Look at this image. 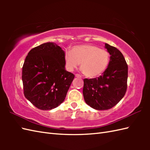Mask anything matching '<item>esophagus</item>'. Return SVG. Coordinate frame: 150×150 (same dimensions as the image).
Returning <instances> with one entry per match:
<instances>
[{
    "mask_svg": "<svg viewBox=\"0 0 150 150\" xmlns=\"http://www.w3.org/2000/svg\"><path fill=\"white\" fill-rule=\"evenodd\" d=\"M75 77L78 78H81V76L79 74H75Z\"/></svg>",
    "mask_w": 150,
    "mask_h": 150,
    "instance_id": "obj_1",
    "label": "esophagus"
}]
</instances>
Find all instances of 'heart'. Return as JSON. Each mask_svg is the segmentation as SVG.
Instances as JSON below:
<instances>
[{"label":"heart","mask_w":150,"mask_h":150,"mask_svg":"<svg viewBox=\"0 0 150 150\" xmlns=\"http://www.w3.org/2000/svg\"><path fill=\"white\" fill-rule=\"evenodd\" d=\"M67 70L72 71L81 64V69L89 78L100 75L108 68L110 62V54L106 50L100 49L91 44H82L74 46L71 52L64 54Z\"/></svg>","instance_id":"1"}]
</instances>
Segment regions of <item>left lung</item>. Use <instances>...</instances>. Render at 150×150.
Wrapping results in <instances>:
<instances>
[{
	"label": "left lung",
	"instance_id": "1",
	"mask_svg": "<svg viewBox=\"0 0 150 150\" xmlns=\"http://www.w3.org/2000/svg\"><path fill=\"white\" fill-rule=\"evenodd\" d=\"M110 55L109 65L103 75L84 79L83 96L90 107L97 110H109L125 95L128 80V65L120 51L105 43Z\"/></svg>",
	"mask_w": 150,
	"mask_h": 150
}]
</instances>
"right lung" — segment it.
I'll return each mask as SVG.
<instances>
[{"label": "right lung", "mask_w": 150, "mask_h": 150, "mask_svg": "<svg viewBox=\"0 0 150 150\" xmlns=\"http://www.w3.org/2000/svg\"><path fill=\"white\" fill-rule=\"evenodd\" d=\"M64 51L46 42L30 51L22 67L24 94L42 110L54 109L63 103L75 77L65 69Z\"/></svg>", "instance_id": "right-lung-1"}]
</instances>
